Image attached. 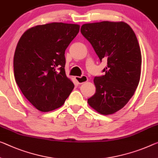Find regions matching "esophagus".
Masks as SVG:
<instances>
[{"mask_svg":"<svg viewBox=\"0 0 158 158\" xmlns=\"http://www.w3.org/2000/svg\"><path fill=\"white\" fill-rule=\"evenodd\" d=\"M75 78H76V81L78 84H82L87 81V77L86 76H82L81 77H75Z\"/></svg>","mask_w":158,"mask_h":158,"instance_id":"34e87169","label":"esophagus"}]
</instances>
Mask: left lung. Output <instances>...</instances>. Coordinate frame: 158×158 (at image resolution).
Here are the masks:
<instances>
[{"label":"left lung","instance_id":"left-lung-1","mask_svg":"<svg viewBox=\"0 0 158 158\" xmlns=\"http://www.w3.org/2000/svg\"><path fill=\"white\" fill-rule=\"evenodd\" d=\"M81 31L99 60H107L105 74L94 77L96 92L87 102L99 114H111L127 104L139 83L142 58L137 37L123 22L84 24Z\"/></svg>","mask_w":158,"mask_h":158}]
</instances>
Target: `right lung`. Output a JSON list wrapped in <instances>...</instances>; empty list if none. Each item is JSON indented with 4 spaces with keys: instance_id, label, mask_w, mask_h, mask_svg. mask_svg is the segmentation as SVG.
<instances>
[{
    "instance_id": "1",
    "label": "right lung",
    "mask_w": 158,
    "mask_h": 158,
    "mask_svg": "<svg viewBox=\"0 0 158 158\" xmlns=\"http://www.w3.org/2000/svg\"><path fill=\"white\" fill-rule=\"evenodd\" d=\"M76 24L37 25L22 35L13 59L16 83L41 111L60 107L74 88L65 72V51L79 32Z\"/></svg>"
}]
</instances>
